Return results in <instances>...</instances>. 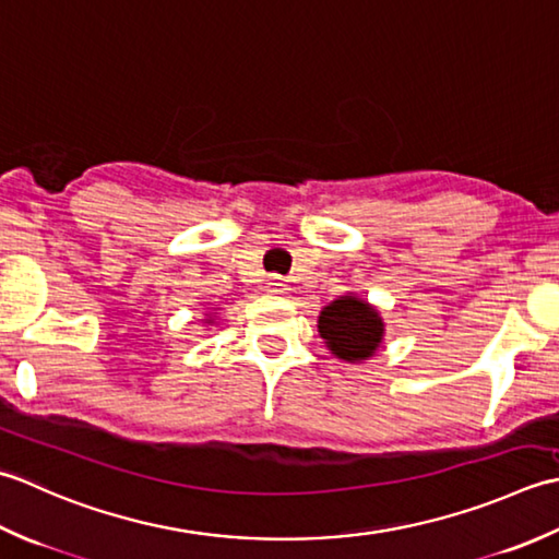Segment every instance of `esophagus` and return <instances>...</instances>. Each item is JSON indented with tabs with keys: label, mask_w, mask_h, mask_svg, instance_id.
Listing matches in <instances>:
<instances>
[{
	"label": "esophagus",
	"mask_w": 559,
	"mask_h": 559,
	"mask_svg": "<svg viewBox=\"0 0 559 559\" xmlns=\"http://www.w3.org/2000/svg\"><path fill=\"white\" fill-rule=\"evenodd\" d=\"M265 292L267 294H287L289 287L280 277H267L265 280Z\"/></svg>",
	"instance_id": "obj_1"
}]
</instances>
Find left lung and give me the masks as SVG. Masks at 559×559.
<instances>
[{
	"mask_svg": "<svg viewBox=\"0 0 559 559\" xmlns=\"http://www.w3.org/2000/svg\"><path fill=\"white\" fill-rule=\"evenodd\" d=\"M318 335L323 337L330 355L359 364L379 352L385 323L376 306L357 294H343L318 313Z\"/></svg>",
	"mask_w": 559,
	"mask_h": 559,
	"instance_id": "obj_1",
	"label": "left lung"
}]
</instances>
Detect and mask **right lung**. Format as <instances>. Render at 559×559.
<instances>
[{"instance_id": "1", "label": "right lung", "mask_w": 559, "mask_h": 559, "mask_svg": "<svg viewBox=\"0 0 559 559\" xmlns=\"http://www.w3.org/2000/svg\"><path fill=\"white\" fill-rule=\"evenodd\" d=\"M202 323H207V325H214V323H216V316H212V311H210V313H204V318H202Z\"/></svg>"}]
</instances>
